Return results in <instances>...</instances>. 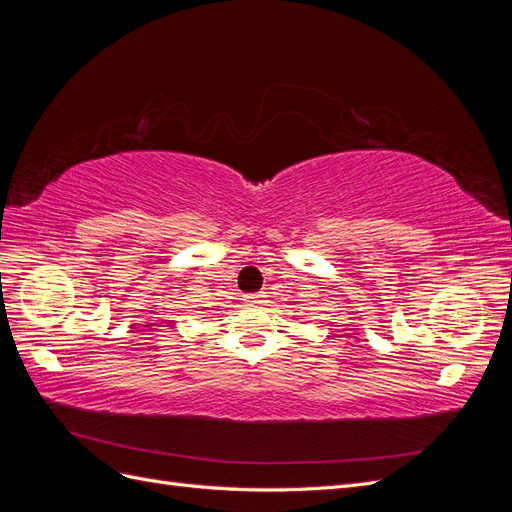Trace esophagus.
Wrapping results in <instances>:
<instances>
[{
    "label": "esophagus",
    "instance_id": "1",
    "mask_svg": "<svg viewBox=\"0 0 512 512\" xmlns=\"http://www.w3.org/2000/svg\"><path fill=\"white\" fill-rule=\"evenodd\" d=\"M245 303H247V305H262V303H267V294H262V292H258V294H247Z\"/></svg>",
    "mask_w": 512,
    "mask_h": 512
}]
</instances>
